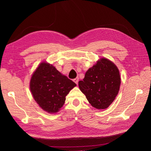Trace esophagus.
I'll return each instance as SVG.
<instances>
[{"instance_id":"34e87169","label":"esophagus","mask_w":151,"mask_h":151,"mask_svg":"<svg viewBox=\"0 0 151 151\" xmlns=\"http://www.w3.org/2000/svg\"><path fill=\"white\" fill-rule=\"evenodd\" d=\"M73 81H74V82L76 84H78V82H79V78H78V77H77V78L74 79Z\"/></svg>"}]
</instances>
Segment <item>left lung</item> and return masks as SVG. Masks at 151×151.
<instances>
[{
    "label": "left lung",
    "mask_w": 151,
    "mask_h": 151,
    "mask_svg": "<svg viewBox=\"0 0 151 151\" xmlns=\"http://www.w3.org/2000/svg\"><path fill=\"white\" fill-rule=\"evenodd\" d=\"M120 72L110 60L101 58L86 72L83 81L79 82L80 90L93 107L106 109L110 105L120 89Z\"/></svg>",
    "instance_id": "left-lung-1"
}]
</instances>
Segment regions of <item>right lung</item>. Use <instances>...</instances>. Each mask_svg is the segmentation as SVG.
Here are the masks:
<instances>
[{"instance_id":"1","label":"right lung","mask_w":151,"mask_h":151,"mask_svg":"<svg viewBox=\"0 0 151 151\" xmlns=\"http://www.w3.org/2000/svg\"><path fill=\"white\" fill-rule=\"evenodd\" d=\"M76 86L55 67L45 62L40 63L30 81V90L36 102L50 113H56L62 107L65 96Z\"/></svg>"}]
</instances>
